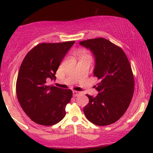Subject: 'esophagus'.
<instances>
[{"label": "esophagus", "instance_id": "1", "mask_svg": "<svg viewBox=\"0 0 153 153\" xmlns=\"http://www.w3.org/2000/svg\"><path fill=\"white\" fill-rule=\"evenodd\" d=\"M80 94V92L78 91H76V90H74L73 91V95L74 97H77V95H79Z\"/></svg>", "mask_w": 153, "mask_h": 153}]
</instances>
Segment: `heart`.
<instances>
[{
    "label": "heart",
    "mask_w": 153,
    "mask_h": 153,
    "mask_svg": "<svg viewBox=\"0 0 153 153\" xmlns=\"http://www.w3.org/2000/svg\"><path fill=\"white\" fill-rule=\"evenodd\" d=\"M82 55H86V54H85L84 53H82Z\"/></svg>",
    "instance_id": "b5f03b06"
}]
</instances>
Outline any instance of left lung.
Listing matches in <instances>:
<instances>
[{
  "mask_svg": "<svg viewBox=\"0 0 153 153\" xmlns=\"http://www.w3.org/2000/svg\"><path fill=\"white\" fill-rule=\"evenodd\" d=\"M95 57L94 76L100 79L96 97L88 94L84 108L88 120L97 126L115 123L122 117L132 99L134 78L126 55L120 46L103 38L81 41Z\"/></svg>",
  "mask_w": 153,
  "mask_h": 153,
  "instance_id": "8db88e82",
  "label": "left lung"
}]
</instances>
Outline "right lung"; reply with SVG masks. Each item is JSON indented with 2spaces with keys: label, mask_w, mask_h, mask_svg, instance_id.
Returning <instances> with one entry per match:
<instances>
[{
  "label": "right lung",
  "mask_w": 153,
  "mask_h": 153,
  "mask_svg": "<svg viewBox=\"0 0 153 153\" xmlns=\"http://www.w3.org/2000/svg\"><path fill=\"white\" fill-rule=\"evenodd\" d=\"M75 43H41L28 52L21 65L16 82L18 101L33 122L53 126L65 116L71 90L46 84L55 79L56 71L67 51Z\"/></svg>",
  "instance_id": "add662e5"
}]
</instances>
